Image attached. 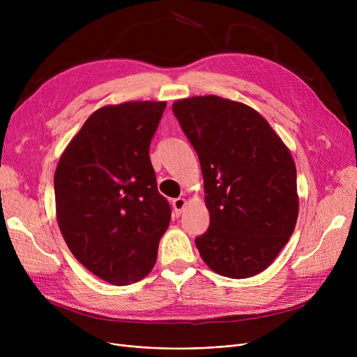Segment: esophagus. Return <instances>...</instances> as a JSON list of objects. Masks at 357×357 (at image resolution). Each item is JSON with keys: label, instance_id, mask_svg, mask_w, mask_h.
I'll return each mask as SVG.
<instances>
[{"label": "esophagus", "instance_id": "1", "mask_svg": "<svg viewBox=\"0 0 357 357\" xmlns=\"http://www.w3.org/2000/svg\"><path fill=\"white\" fill-rule=\"evenodd\" d=\"M172 205H174V210H175V213L179 215V214L182 213V210L185 208L186 199H185V198H176V199H174Z\"/></svg>", "mask_w": 357, "mask_h": 357}]
</instances>
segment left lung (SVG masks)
Listing matches in <instances>:
<instances>
[{
    "label": "left lung",
    "mask_w": 357,
    "mask_h": 357,
    "mask_svg": "<svg viewBox=\"0 0 357 357\" xmlns=\"http://www.w3.org/2000/svg\"><path fill=\"white\" fill-rule=\"evenodd\" d=\"M199 159L207 233L195 238L207 266L221 276L264 272L294 233L299 198L287 144L243 102L204 96L172 105Z\"/></svg>",
    "instance_id": "left-lung-1"
}]
</instances>
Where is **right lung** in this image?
<instances>
[{
    "mask_svg": "<svg viewBox=\"0 0 357 357\" xmlns=\"http://www.w3.org/2000/svg\"><path fill=\"white\" fill-rule=\"evenodd\" d=\"M165 108L166 101H127L93 111L54 172L56 218L69 250L117 287L153 269L171 221L149 158Z\"/></svg>",
    "mask_w": 357,
    "mask_h": 357,
    "instance_id": "add662e5",
    "label": "right lung"
}]
</instances>
